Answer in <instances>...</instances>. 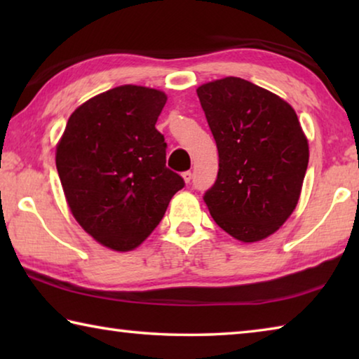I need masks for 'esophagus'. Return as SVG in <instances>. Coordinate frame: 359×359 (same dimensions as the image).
I'll list each match as a JSON object with an SVG mask.
<instances>
[{
	"label": "esophagus",
	"instance_id": "esophagus-1",
	"mask_svg": "<svg viewBox=\"0 0 359 359\" xmlns=\"http://www.w3.org/2000/svg\"><path fill=\"white\" fill-rule=\"evenodd\" d=\"M182 177H184L185 184H190V182H191V171H185V172H182Z\"/></svg>",
	"mask_w": 359,
	"mask_h": 359
}]
</instances>
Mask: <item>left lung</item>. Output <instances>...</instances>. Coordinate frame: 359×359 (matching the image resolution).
<instances>
[{"label": "left lung", "instance_id": "left-lung-1", "mask_svg": "<svg viewBox=\"0 0 359 359\" xmlns=\"http://www.w3.org/2000/svg\"><path fill=\"white\" fill-rule=\"evenodd\" d=\"M196 92L218 149L217 180L204 203L234 239H264L293 214L307 171L309 144L294 109L239 77Z\"/></svg>", "mask_w": 359, "mask_h": 359}]
</instances>
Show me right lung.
I'll use <instances>...</instances> for the list:
<instances>
[{
	"label": "right lung",
	"instance_id": "1",
	"mask_svg": "<svg viewBox=\"0 0 359 359\" xmlns=\"http://www.w3.org/2000/svg\"><path fill=\"white\" fill-rule=\"evenodd\" d=\"M166 95L121 85L77 107L57 147V171L69 209L100 244L136 248L185 185L166 168L165 136L155 128Z\"/></svg>",
	"mask_w": 359,
	"mask_h": 359
}]
</instances>
